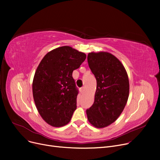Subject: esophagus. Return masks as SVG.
I'll return each mask as SVG.
<instances>
[{"mask_svg": "<svg viewBox=\"0 0 160 160\" xmlns=\"http://www.w3.org/2000/svg\"><path fill=\"white\" fill-rule=\"evenodd\" d=\"M80 92H81V93L83 94V93H84V91H85V88H84V87L81 88L80 89Z\"/></svg>", "mask_w": 160, "mask_h": 160, "instance_id": "esophagus-1", "label": "esophagus"}]
</instances>
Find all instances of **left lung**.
Returning <instances> with one entry per match:
<instances>
[{
	"mask_svg": "<svg viewBox=\"0 0 160 160\" xmlns=\"http://www.w3.org/2000/svg\"><path fill=\"white\" fill-rule=\"evenodd\" d=\"M89 68L97 80L93 104L86 110L89 122L101 128L114 122L122 112L129 96V80L124 67L106 52L88 54Z\"/></svg>",
	"mask_w": 160,
	"mask_h": 160,
	"instance_id": "left-lung-1",
	"label": "left lung"
}]
</instances>
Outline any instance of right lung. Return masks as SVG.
<instances>
[{
  "label": "right lung",
  "instance_id": "1",
  "mask_svg": "<svg viewBox=\"0 0 160 160\" xmlns=\"http://www.w3.org/2000/svg\"><path fill=\"white\" fill-rule=\"evenodd\" d=\"M86 55L69 46L48 52L33 77V100L43 119L54 127L68 124L77 109L78 90L72 78Z\"/></svg>",
  "mask_w": 160,
  "mask_h": 160
}]
</instances>
